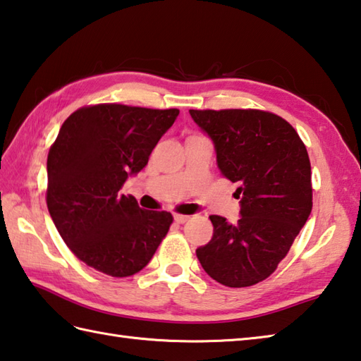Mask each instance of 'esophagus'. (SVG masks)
<instances>
[{
	"label": "esophagus",
	"mask_w": 361,
	"mask_h": 361,
	"mask_svg": "<svg viewBox=\"0 0 361 361\" xmlns=\"http://www.w3.org/2000/svg\"><path fill=\"white\" fill-rule=\"evenodd\" d=\"M188 219L190 216L188 215H180V214H174V221L176 223H185V221H188Z\"/></svg>",
	"instance_id": "1"
}]
</instances>
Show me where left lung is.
Here are the masks:
<instances>
[{
    "label": "left lung",
    "mask_w": 361,
    "mask_h": 361,
    "mask_svg": "<svg viewBox=\"0 0 361 361\" xmlns=\"http://www.w3.org/2000/svg\"><path fill=\"white\" fill-rule=\"evenodd\" d=\"M212 140L220 173L235 182L240 219L210 215L214 235L196 250L206 274L247 288L274 274L312 209L311 165L288 121L259 110H190Z\"/></svg>",
    "instance_id": "left-lung-1"
}]
</instances>
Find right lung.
<instances>
[{
  "label": "right lung",
  "mask_w": 361,
  "mask_h": 361,
  "mask_svg": "<svg viewBox=\"0 0 361 361\" xmlns=\"http://www.w3.org/2000/svg\"><path fill=\"white\" fill-rule=\"evenodd\" d=\"M179 110L104 104L80 108L61 127L47 159V206L59 235L86 265L124 278L145 269L173 215L142 210L119 193L147 165Z\"/></svg>",
  "instance_id": "1"
}]
</instances>
